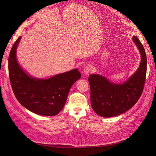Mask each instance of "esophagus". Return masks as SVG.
<instances>
[{
  "mask_svg": "<svg viewBox=\"0 0 156 156\" xmlns=\"http://www.w3.org/2000/svg\"><path fill=\"white\" fill-rule=\"evenodd\" d=\"M92 71H93L92 66L88 64V65L86 66L83 68V71L84 74H85V75H87V74L91 73Z\"/></svg>",
  "mask_w": 156,
  "mask_h": 156,
  "instance_id": "34e87169",
  "label": "esophagus"
}]
</instances>
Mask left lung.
I'll list each match as a JSON object with an SVG mask.
<instances>
[{
    "instance_id": "8db88e82",
    "label": "left lung",
    "mask_w": 156,
    "mask_h": 156,
    "mask_svg": "<svg viewBox=\"0 0 156 156\" xmlns=\"http://www.w3.org/2000/svg\"><path fill=\"white\" fill-rule=\"evenodd\" d=\"M133 40L141 54L137 71L122 84H116L99 75L88 77L90 87V102L94 111L102 117L118 116L128 111L136 103L142 94L147 73L145 49L136 37Z\"/></svg>"
}]
</instances>
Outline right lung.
I'll use <instances>...</instances> for the list:
<instances>
[{
    "mask_svg": "<svg viewBox=\"0 0 156 156\" xmlns=\"http://www.w3.org/2000/svg\"><path fill=\"white\" fill-rule=\"evenodd\" d=\"M21 37L13 44L9 56V75L17 100L31 112L42 116H55L64 108L72 85L81 78L78 69L48 79L32 78L22 69L16 59V49Z\"/></svg>",
    "mask_w": 156,
    "mask_h": 156,
    "instance_id": "right-lung-1",
    "label": "right lung"
}]
</instances>
